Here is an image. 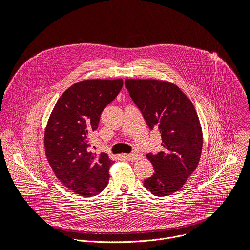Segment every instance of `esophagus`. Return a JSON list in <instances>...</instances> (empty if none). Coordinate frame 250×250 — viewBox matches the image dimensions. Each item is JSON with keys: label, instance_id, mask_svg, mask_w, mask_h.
I'll use <instances>...</instances> for the list:
<instances>
[{"label": "esophagus", "instance_id": "34e87169", "mask_svg": "<svg viewBox=\"0 0 250 250\" xmlns=\"http://www.w3.org/2000/svg\"><path fill=\"white\" fill-rule=\"evenodd\" d=\"M125 158H126L128 161H137L142 158V154L139 152H133L130 154H125Z\"/></svg>", "mask_w": 250, "mask_h": 250}]
</instances>
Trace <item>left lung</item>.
<instances>
[{"label": "left lung", "mask_w": 250, "mask_h": 250, "mask_svg": "<svg viewBox=\"0 0 250 250\" xmlns=\"http://www.w3.org/2000/svg\"><path fill=\"white\" fill-rule=\"evenodd\" d=\"M125 84L149 128L161 134L162 151L146 155L154 173L145 187L158 197L171 195L183 187L201 158L203 131L195 106L168 81L125 79Z\"/></svg>", "instance_id": "obj_1"}]
</instances>
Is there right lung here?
<instances>
[{
  "instance_id": "1",
  "label": "right lung",
  "mask_w": 250,
  "mask_h": 250,
  "mask_svg": "<svg viewBox=\"0 0 250 250\" xmlns=\"http://www.w3.org/2000/svg\"><path fill=\"white\" fill-rule=\"evenodd\" d=\"M123 79H89L69 87L58 99L44 132L47 161L57 179L82 197L96 196L109 182L114 161L90 151L89 134L103 110L120 93Z\"/></svg>"
}]
</instances>
